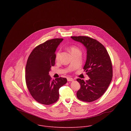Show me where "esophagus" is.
<instances>
[{
  "mask_svg": "<svg viewBox=\"0 0 131 131\" xmlns=\"http://www.w3.org/2000/svg\"><path fill=\"white\" fill-rule=\"evenodd\" d=\"M67 80L68 82H72L74 81V79L72 78H70V77H68L67 78Z\"/></svg>",
  "mask_w": 131,
  "mask_h": 131,
  "instance_id": "esophagus-1",
  "label": "esophagus"
}]
</instances>
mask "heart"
<instances>
[{
  "label": "heart",
  "mask_w": 131,
  "mask_h": 131,
  "mask_svg": "<svg viewBox=\"0 0 131 131\" xmlns=\"http://www.w3.org/2000/svg\"><path fill=\"white\" fill-rule=\"evenodd\" d=\"M70 50V51H71V53H72V55H73V54L75 53V52H77L80 51L79 49L78 48H77L76 47H75V46H72V47H71ZM60 52H59V51H58V52H57L56 55V60H58V59H59V56H60Z\"/></svg>",
  "instance_id": "1"
}]
</instances>
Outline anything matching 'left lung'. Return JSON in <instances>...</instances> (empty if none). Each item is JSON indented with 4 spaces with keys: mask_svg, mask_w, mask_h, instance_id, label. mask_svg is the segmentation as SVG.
<instances>
[{
    "mask_svg": "<svg viewBox=\"0 0 131 131\" xmlns=\"http://www.w3.org/2000/svg\"><path fill=\"white\" fill-rule=\"evenodd\" d=\"M81 43L87 50V58L84 69L89 77L85 82L77 81L81 88L77 93L78 98L85 102H92L99 98L108 88L112 77V67L106 48L99 42L87 36H72Z\"/></svg>",
    "mask_w": 131,
    "mask_h": 131,
    "instance_id": "1",
    "label": "left lung"
}]
</instances>
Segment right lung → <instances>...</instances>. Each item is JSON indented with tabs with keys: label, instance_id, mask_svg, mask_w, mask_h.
<instances>
[{
	"label": "right lung",
	"instance_id": "obj_1",
	"mask_svg": "<svg viewBox=\"0 0 131 131\" xmlns=\"http://www.w3.org/2000/svg\"><path fill=\"white\" fill-rule=\"evenodd\" d=\"M63 39L46 41L35 47L27 60L25 78L27 88L38 102L50 105L57 101L59 89L67 82L66 78L60 77L52 80L49 72L55 64L56 51Z\"/></svg>",
	"mask_w": 131,
	"mask_h": 131
}]
</instances>
